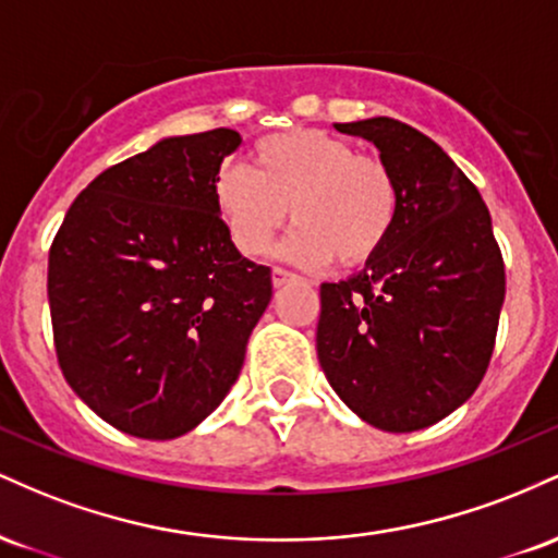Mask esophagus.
<instances>
[{
	"label": "esophagus",
	"mask_w": 558,
	"mask_h": 558,
	"mask_svg": "<svg viewBox=\"0 0 558 558\" xmlns=\"http://www.w3.org/2000/svg\"><path fill=\"white\" fill-rule=\"evenodd\" d=\"M291 280H296V275L283 270V267H275V270H272V286L275 288H283L286 283H291Z\"/></svg>",
	"instance_id": "obj_1"
}]
</instances>
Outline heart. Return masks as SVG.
I'll use <instances>...</instances> for the list:
<instances>
[{"label":"heart","mask_w":558,"mask_h":558,"mask_svg":"<svg viewBox=\"0 0 558 558\" xmlns=\"http://www.w3.org/2000/svg\"><path fill=\"white\" fill-rule=\"evenodd\" d=\"M254 170L228 165L213 181V204L246 257L270 248L288 215L299 222L280 257L323 267L338 257H375L399 217V185L380 159L315 128L272 133L252 149Z\"/></svg>","instance_id":"heart-1"}]
</instances>
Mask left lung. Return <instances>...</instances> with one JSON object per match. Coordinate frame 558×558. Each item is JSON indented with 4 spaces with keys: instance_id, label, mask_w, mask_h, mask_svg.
Here are the masks:
<instances>
[{
    "instance_id": "obj_1",
    "label": "left lung",
    "mask_w": 558,
    "mask_h": 558,
    "mask_svg": "<svg viewBox=\"0 0 558 558\" xmlns=\"http://www.w3.org/2000/svg\"><path fill=\"white\" fill-rule=\"evenodd\" d=\"M336 131L375 144L399 185V217L360 272L319 286V367L367 425L422 430L462 407L488 369L501 248L475 183L417 128L369 118Z\"/></svg>"
}]
</instances>
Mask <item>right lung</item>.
I'll list each match as a JSON object with an SVG mask.
<instances>
[{
	"label": "right lung",
	"instance_id": "right-lung-1",
	"mask_svg": "<svg viewBox=\"0 0 558 558\" xmlns=\"http://www.w3.org/2000/svg\"><path fill=\"white\" fill-rule=\"evenodd\" d=\"M239 144L230 128L159 138L81 191L49 252L62 375L136 438H181L220 407L272 299L213 204Z\"/></svg>",
	"mask_w": 558,
	"mask_h": 558
}]
</instances>
